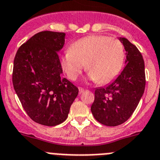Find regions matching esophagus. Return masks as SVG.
I'll list each match as a JSON object with an SVG mask.
<instances>
[{
	"mask_svg": "<svg viewBox=\"0 0 160 160\" xmlns=\"http://www.w3.org/2000/svg\"><path fill=\"white\" fill-rule=\"evenodd\" d=\"M83 92H84V89H83V88H81V87H79V92L81 94V93H83Z\"/></svg>",
	"mask_w": 160,
	"mask_h": 160,
	"instance_id": "1",
	"label": "esophagus"
}]
</instances>
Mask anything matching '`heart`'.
<instances>
[{
    "label": "heart",
    "mask_w": 160,
    "mask_h": 160,
    "mask_svg": "<svg viewBox=\"0 0 160 160\" xmlns=\"http://www.w3.org/2000/svg\"><path fill=\"white\" fill-rule=\"evenodd\" d=\"M124 58V48L118 39L91 35L73 43L61 57L60 65L68 78L76 80L85 64L88 78L105 84L117 77Z\"/></svg>",
    "instance_id": "b5f03b06"
}]
</instances>
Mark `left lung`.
<instances>
[{
  "instance_id": "obj_1",
  "label": "left lung",
  "mask_w": 160,
  "mask_h": 160,
  "mask_svg": "<svg viewBox=\"0 0 160 160\" xmlns=\"http://www.w3.org/2000/svg\"><path fill=\"white\" fill-rule=\"evenodd\" d=\"M126 51L124 68L105 87L96 88L91 111L98 122L115 127L127 121L137 108L145 89L144 61L128 39L119 37Z\"/></svg>"
}]
</instances>
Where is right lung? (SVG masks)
<instances>
[{
    "label": "right lung",
    "instance_id": "add662e5",
    "mask_svg": "<svg viewBox=\"0 0 160 160\" xmlns=\"http://www.w3.org/2000/svg\"><path fill=\"white\" fill-rule=\"evenodd\" d=\"M64 41V32H41L20 47L14 59V90L28 116L45 126L63 123L79 92L61 77L58 52Z\"/></svg>",
    "mask_w": 160,
    "mask_h": 160
}]
</instances>
